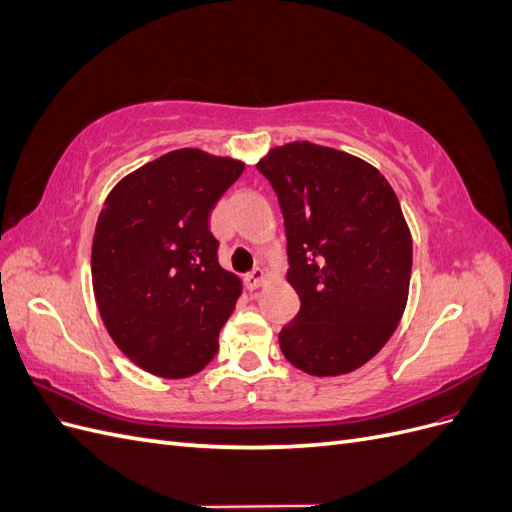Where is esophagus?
<instances>
[{
    "label": "esophagus",
    "instance_id": "34e87169",
    "mask_svg": "<svg viewBox=\"0 0 512 512\" xmlns=\"http://www.w3.org/2000/svg\"><path fill=\"white\" fill-rule=\"evenodd\" d=\"M265 271L262 269H254L250 275H247V286H250L252 290H256V288H260L262 284H265Z\"/></svg>",
    "mask_w": 512,
    "mask_h": 512
}]
</instances>
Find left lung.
<instances>
[{"label":"left lung","mask_w":512,"mask_h":512,"mask_svg":"<svg viewBox=\"0 0 512 512\" xmlns=\"http://www.w3.org/2000/svg\"><path fill=\"white\" fill-rule=\"evenodd\" d=\"M256 168L280 200L301 309L280 333L286 359L309 376H344L384 348L404 316L412 235L376 166L294 141Z\"/></svg>","instance_id":"1"}]
</instances>
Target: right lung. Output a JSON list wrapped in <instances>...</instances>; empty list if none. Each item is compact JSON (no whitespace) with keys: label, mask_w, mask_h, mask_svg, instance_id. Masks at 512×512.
Returning <instances> with one entry per match:
<instances>
[{"label":"right lung","mask_w":512,"mask_h":512,"mask_svg":"<svg viewBox=\"0 0 512 512\" xmlns=\"http://www.w3.org/2000/svg\"><path fill=\"white\" fill-rule=\"evenodd\" d=\"M245 164L175 149L132 170L106 196L91 282L108 335L141 369L188 378L218 352L243 284L220 267L209 215Z\"/></svg>","instance_id":"right-lung-1"}]
</instances>
